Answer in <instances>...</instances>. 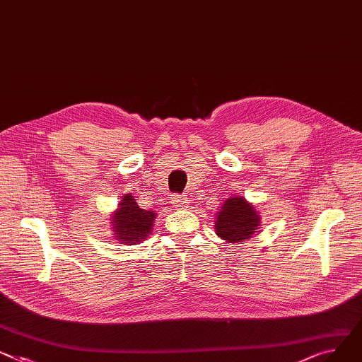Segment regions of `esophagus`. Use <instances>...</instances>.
Instances as JSON below:
<instances>
[{"label": "esophagus", "mask_w": 362, "mask_h": 362, "mask_svg": "<svg viewBox=\"0 0 362 362\" xmlns=\"http://www.w3.org/2000/svg\"><path fill=\"white\" fill-rule=\"evenodd\" d=\"M172 204L176 208H186L189 204V198L186 195H176L172 198Z\"/></svg>", "instance_id": "obj_1"}]
</instances>
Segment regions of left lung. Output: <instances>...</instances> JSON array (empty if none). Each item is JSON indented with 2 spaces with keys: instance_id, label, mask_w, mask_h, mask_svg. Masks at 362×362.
<instances>
[{
  "instance_id": "1",
  "label": "left lung",
  "mask_w": 362,
  "mask_h": 362,
  "mask_svg": "<svg viewBox=\"0 0 362 362\" xmlns=\"http://www.w3.org/2000/svg\"><path fill=\"white\" fill-rule=\"evenodd\" d=\"M260 226V215L243 197L227 199L216 214L215 233L228 243L250 238Z\"/></svg>"
}]
</instances>
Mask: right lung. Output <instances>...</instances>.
<instances>
[{
  "instance_id": "1",
  "label": "right lung",
  "mask_w": 362,
  "mask_h": 362,
  "mask_svg": "<svg viewBox=\"0 0 362 362\" xmlns=\"http://www.w3.org/2000/svg\"><path fill=\"white\" fill-rule=\"evenodd\" d=\"M117 205L119 208L112 214L110 218L117 242L125 246L144 242L151 234L156 212L139 208L131 194L124 195Z\"/></svg>"
}]
</instances>
